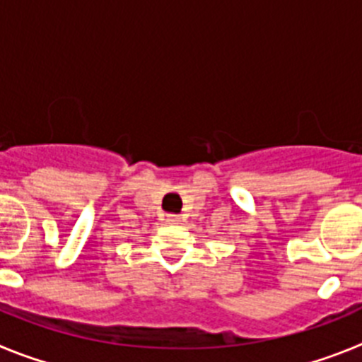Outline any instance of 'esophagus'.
<instances>
[{"label": "esophagus", "mask_w": 362, "mask_h": 362, "mask_svg": "<svg viewBox=\"0 0 362 362\" xmlns=\"http://www.w3.org/2000/svg\"><path fill=\"white\" fill-rule=\"evenodd\" d=\"M165 221L168 225H179V223H181V217L175 216V214H166Z\"/></svg>", "instance_id": "esophagus-1"}]
</instances>
